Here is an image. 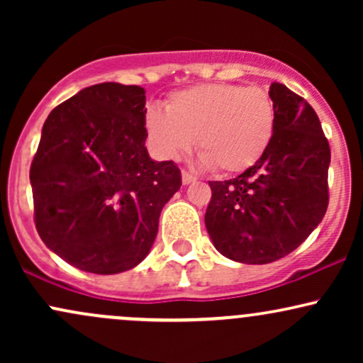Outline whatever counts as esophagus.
<instances>
[{
  "label": "esophagus",
  "instance_id": "esophagus-1",
  "mask_svg": "<svg viewBox=\"0 0 363 363\" xmlns=\"http://www.w3.org/2000/svg\"><path fill=\"white\" fill-rule=\"evenodd\" d=\"M194 181H196V177L193 176V174H189V172H186V170H182V184L187 186V184H191V182H194Z\"/></svg>",
  "mask_w": 363,
  "mask_h": 363
}]
</instances>
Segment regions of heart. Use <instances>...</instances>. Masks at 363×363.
Segmentation results:
<instances>
[{
	"instance_id": "obj_1",
	"label": "heart",
	"mask_w": 363,
	"mask_h": 363,
	"mask_svg": "<svg viewBox=\"0 0 363 363\" xmlns=\"http://www.w3.org/2000/svg\"><path fill=\"white\" fill-rule=\"evenodd\" d=\"M153 152L176 160L193 147L216 174L252 167L269 147L277 126L272 95L259 86L206 83L181 90L165 111L150 107L145 116Z\"/></svg>"
}]
</instances>
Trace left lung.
<instances>
[{"mask_svg": "<svg viewBox=\"0 0 363 363\" xmlns=\"http://www.w3.org/2000/svg\"><path fill=\"white\" fill-rule=\"evenodd\" d=\"M269 95L277 126L252 167L211 181L205 223L216 251L245 264L281 259L301 245L328 210L331 150L315 111L281 83Z\"/></svg>", "mask_w": 363, "mask_h": 363, "instance_id": "8db88e82", "label": "left lung"}]
</instances>
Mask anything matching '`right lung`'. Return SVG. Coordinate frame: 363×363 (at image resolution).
Segmentation results:
<instances>
[{"label": "right lung", "instance_id": "right-lung-1", "mask_svg": "<svg viewBox=\"0 0 363 363\" xmlns=\"http://www.w3.org/2000/svg\"><path fill=\"white\" fill-rule=\"evenodd\" d=\"M145 89L107 82L54 107L30 165L34 220L66 262L116 274L147 257L165 203L182 184L145 147Z\"/></svg>", "mask_w": 363, "mask_h": 363}]
</instances>
